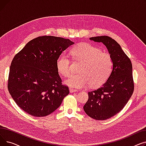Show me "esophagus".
Masks as SVG:
<instances>
[{
  "instance_id": "obj_1",
  "label": "esophagus",
  "mask_w": 146,
  "mask_h": 146,
  "mask_svg": "<svg viewBox=\"0 0 146 146\" xmlns=\"http://www.w3.org/2000/svg\"><path fill=\"white\" fill-rule=\"evenodd\" d=\"M70 93H74V92H77L78 90L76 89H72V88H70Z\"/></svg>"
}]
</instances>
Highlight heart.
Returning <instances> with one entry per match:
<instances>
[{"instance_id": "1", "label": "heart", "mask_w": 146, "mask_h": 146, "mask_svg": "<svg viewBox=\"0 0 146 146\" xmlns=\"http://www.w3.org/2000/svg\"><path fill=\"white\" fill-rule=\"evenodd\" d=\"M72 54L73 58L82 61L79 72L72 74L64 80V84L72 88L82 89L90 85L98 87L108 79L113 66L112 60L109 54L95 46L82 43L74 47ZM71 60L64 54H61L56 61L58 72L67 76L71 70Z\"/></svg>"}]
</instances>
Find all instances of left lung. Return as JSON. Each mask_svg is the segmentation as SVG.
<instances>
[{
  "label": "left lung",
  "mask_w": 146,
  "mask_h": 146,
  "mask_svg": "<svg viewBox=\"0 0 146 146\" xmlns=\"http://www.w3.org/2000/svg\"><path fill=\"white\" fill-rule=\"evenodd\" d=\"M102 42L112 60V68L108 79L102 87L89 92V99L83 106L88 116L96 120H105L123 109L134 91L133 67L131 61L120 45L108 36L89 38Z\"/></svg>",
  "instance_id": "obj_1"
}]
</instances>
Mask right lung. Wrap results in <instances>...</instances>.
Returning a JSON list of instances; mask_svg holds the SVG:
<instances>
[{"instance_id": "add662e5", "label": "right lung", "mask_w": 146, "mask_h": 146, "mask_svg": "<svg viewBox=\"0 0 146 146\" xmlns=\"http://www.w3.org/2000/svg\"><path fill=\"white\" fill-rule=\"evenodd\" d=\"M74 42L54 36L28 42L13 58L7 88L17 105L28 114L44 117L56 111L69 94L61 84L58 57Z\"/></svg>"}]
</instances>
